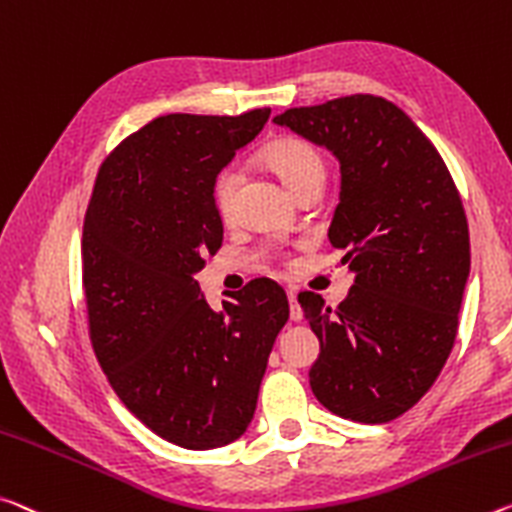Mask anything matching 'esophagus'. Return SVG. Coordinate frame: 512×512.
<instances>
[{
  "instance_id": "34e87169",
  "label": "esophagus",
  "mask_w": 512,
  "mask_h": 512,
  "mask_svg": "<svg viewBox=\"0 0 512 512\" xmlns=\"http://www.w3.org/2000/svg\"><path fill=\"white\" fill-rule=\"evenodd\" d=\"M287 298H289V316H291V321H300V319H303V310H300V305H298L296 291H287Z\"/></svg>"
}]
</instances>
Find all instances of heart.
<instances>
[{
  "instance_id": "1",
  "label": "heart",
  "mask_w": 512,
  "mask_h": 512,
  "mask_svg": "<svg viewBox=\"0 0 512 512\" xmlns=\"http://www.w3.org/2000/svg\"><path fill=\"white\" fill-rule=\"evenodd\" d=\"M264 161L269 164L291 193H298L319 177L326 175L321 154L310 143L300 139H278L264 148ZM239 175L234 168H223L214 182V205L223 218L230 216Z\"/></svg>"
}]
</instances>
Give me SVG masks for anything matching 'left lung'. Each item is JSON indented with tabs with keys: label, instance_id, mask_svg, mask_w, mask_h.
Listing matches in <instances>:
<instances>
[{
	"label": "left lung",
	"instance_id": "8db88e82",
	"mask_svg": "<svg viewBox=\"0 0 512 512\" xmlns=\"http://www.w3.org/2000/svg\"><path fill=\"white\" fill-rule=\"evenodd\" d=\"M339 161L328 239L355 275L330 310L298 296L321 353L310 387L330 412L385 424L440 376L469 278V227L449 168L426 134L385 97L348 95L273 118Z\"/></svg>",
	"mask_w": 512,
	"mask_h": 512
}]
</instances>
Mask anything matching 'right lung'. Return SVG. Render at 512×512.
Here are the masks:
<instances>
[{"mask_svg": "<svg viewBox=\"0 0 512 512\" xmlns=\"http://www.w3.org/2000/svg\"><path fill=\"white\" fill-rule=\"evenodd\" d=\"M269 116L152 120L104 159L86 209L84 294L100 367L136 419L191 451L246 433L289 319L278 282H248L212 310L193 278L223 243L216 177Z\"/></svg>", "mask_w": 512, "mask_h": 512, "instance_id": "right-lung-1", "label": "right lung"}]
</instances>
